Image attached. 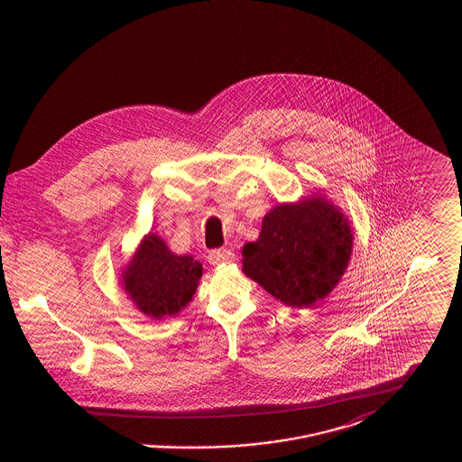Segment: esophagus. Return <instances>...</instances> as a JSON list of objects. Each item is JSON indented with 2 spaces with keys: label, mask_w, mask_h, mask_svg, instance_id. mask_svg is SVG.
I'll return each mask as SVG.
<instances>
[{
  "label": "esophagus",
  "mask_w": 462,
  "mask_h": 462,
  "mask_svg": "<svg viewBox=\"0 0 462 462\" xmlns=\"http://www.w3.org/2000/svg\"><path fill=\"white\" fill-rule=\"evenodd\" d=\"M236 260V254L230 249H213L208 254V262L211 264L230 263Z\"/></svg>",
  "instance_id": "esophagus-1"
}]
</instances>
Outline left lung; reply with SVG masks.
<instances>
[{"label": "left lung", "instance_id": "obj_1", "mask_svg": "<svg viewBox=\"0 0 462 462\" xmlns=\"http://www.w3.org/2000/svg\"><path fill=\"white\" fill-rule=\"evenodd\" d=\"M352 251L348 217L317 192L264 215L258 241L242 247V272L286 307L310 308L339 284Z\"/></svg>", "mask_w": 462, "mask_h": 462}]
</instances>
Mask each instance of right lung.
<instances>
[{
  "label": "right lung",
  "instance_id": "obj_1",
  "mask_svg": "<svg viewBox=\"0 0 462 462\" xmlns=\"http://www.w3.org/2000/svg\"><path fill=\"white\" fill-rule=\"evenodd\" d=\"M202 277L190 254H175L155 234H147L121 272V286L133 305L155 320L176 317L187 307Z\"/></svg>",
  "mask_w": 462,
  "mask_h": 462
}]
</instances>
